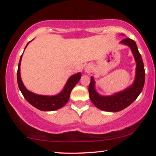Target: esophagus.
Listing matches in <instances>:
<instances>
[{
    "label": "esophagus",
    "mask_w": 156,
    "mask_h": 156,
    "mask_svg": "<svg viewBox=\"0 0 156 156\" xmlns=\"http://www.w3.org/2000/svg\"><path fill=\"white\" fill-rule=\"evenodd\" d=\"M92 67L91 65H89V64H88V65H87L85 67V68H84V70H85V72L87 73H89L92 71Z\"/></svg>",
    "instance_id": "1"
}]
</instances>
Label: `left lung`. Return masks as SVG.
<instances>
[{
	"label": "left lung",
	"mask_w": 156,
	"mask_h": 156,
	"mask_svg": "<svg viewBox=\"0 0 156 156\" xmlns=\"http://www.w3.org/2000/svg\"><path fill=\"white\" fill-rule=\"evenodd\" d=\"M120 43L130 48L135 58L136 64L135 79L133 83L124 90L114 93L112 95L103 96L96 91L94 78L91 77V82L89 86V98L97 108L105 112H117L127 108L136 99L144 87L145 80L144 64L135 41L130 38H126L122 40Z\"/></svg>",
	"instance_id": "left-lung-1"
}]
</instances>
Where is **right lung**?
I'll return each mask as SVG.
<instances>
[{
	"mask_svg": "<svg viewBox=\"0 0 156 156\" xmlns=\"http://www.w3.org/2000/svg\"><path fill=\"white\" fill-rule=\"evenodd\" d=\"M28 42V43H29ZM28 43L26 44V48L27 47ZM25 48V49H26ZM23 54L21 55L20 59L18 64V69H17V83L20 92H22L23 97L30 104L33 105L34 107L37 109L44 112H51V111L58 110L63 107L66 103L69 101V96L72 89L74 88L75 86L78 83L80 78H81V73H78L76 74L73 75L67 80V83L64 86V89H62V92L58 93V94L53 96L49 95H41V94H37L35 93L30 92L26 88V87L23 84L22 79L20 76V63L21 59H22Z\"/></svg>",
	"mask_w": 156,
	"mask_h": 156,
	"instance_id": "add662e5",
	"label": "right lung"
}]
</instances>
